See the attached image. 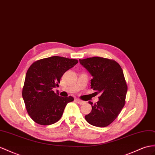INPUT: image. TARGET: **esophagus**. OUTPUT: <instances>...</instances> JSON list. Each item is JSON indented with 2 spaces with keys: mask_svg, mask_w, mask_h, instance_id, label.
I'll list each match as a JSON object with an SVG mask.
<instances>
[{
  "mask_svg": "<svg viewBox=\"0 0 155 155\" xmlns=\"http://www.w3.org/2000/svg\"><path fill=\"white\" fill-rule=\"evenodd\" d=\"M76 101H77L78 104H80V105H83V104H85V101L81 100L80 99H76Z\"/></svg>",
  "mask_w": 155,
  "mask_h": 155,
  "instance_id": "obj_1",
  "label": "esophagus"
}]
</instances>
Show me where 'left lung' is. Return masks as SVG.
Listing matches in <instances>:
<instances>
[{
	"instance_id": "obj_1",
	"label": "left lung",
	"mask_w": 155,
	"mask_h": 155,
	"mask_svg": "<svg viewBox=\"0 0 155 155\" xmlns=\"http://www.w3.org/2000/svg\"><path fill=\"white\" fill-rule=\"evenodd\" d=\"M79 61L93 77L91 88L101 94L96 104L89 101L92 109L85 116L86 120L97 127L107 126L125 105L128 86L123 71L117 62L107 58L93 57Z\"/></svg>"
}]
</instances>
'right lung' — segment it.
Masks as SVG:
<instances>
[{
  "label": "right lung",
  "mask_w": 155,
  "mask_h": 155,
  "mask_svg": "<svg viewBox=\"0 0 155 155\" xmlns=\"http://www.w3.org/2000/svg\"><path fill=\"white\" fill-rule=\"evenodd\" d=\"M78 60L52 56L34 62L27 71L22 96L27 111L41 125L54 124L61 118L65 106L73 101L72 96L63 97L53 88L59 86L60 79Z\"/></svg>",
  "instance_id": "add662e5"
}]
</instances>
